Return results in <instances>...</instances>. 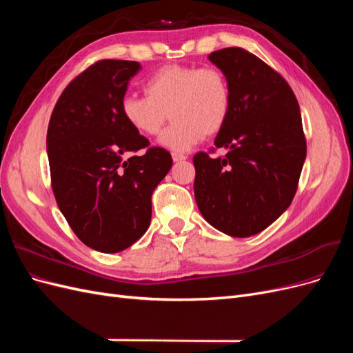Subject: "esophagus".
I'll return each instance as SVG.
<instances>
[{
    "mask_svg": "<svg viewBox=\"0 0 353 353\" xmlns=\"http://www.w3.org/2000/svg\"><path fill=\"white\" fill-rule=\"evenodd\" d=\"M187 156L184 154H178V153H172V160L174 162H183V160H185Z\"/></svg>",
    "mask_w": 353,
    "mask_h": 353,
    "instance_id": "34e87169",
    "label": "esophagus"
}]
</instances>
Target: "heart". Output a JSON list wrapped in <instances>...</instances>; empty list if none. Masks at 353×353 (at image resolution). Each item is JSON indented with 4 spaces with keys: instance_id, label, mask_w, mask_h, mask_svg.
Returning <instances> with one entry per match:
<instances>
[{
    "instance_id": "b5f03b06",
    "label": "heart",
    "mask_w": 353,
    "mask_h": 353,
    "mask_svg": "<svg viewBox=\"0 0 353 353\" xmlns=\"http://www.w3.org/2000/svg\"><path fill=\"white\" fill-rule=\"evenodd\" d=\"M144 92L145 97L125 95L122 117L137 134L154 137L170 116L174 122L159 145L176 153L191 150L205 135H216L231 113L230 83L216 68L163 66L145 81Z\"/></svg>"
}]
</instances>
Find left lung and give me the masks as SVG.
Listing matches in <instances>:
<instances>
[{
    "mask_svg": "<svg viewBox=\"0 0 353 353\" xmlns=\"http://www.w3.org/2000/svg\"><path fill=\"white\" fill-rule=\"evenodd\" d=\"M209 60L231 90V113L215 138L228 153L194 156V197L213 228L244 239L290 206L306 159L302 116L281 74L249 51L223 48Z\"/></svg>",
    "mask_w": 353,
    "mask_h": 353,
    "instance_id": "left-lung-1",
    "label": "left lung"
}]
</instances>
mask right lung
Masks as SVG:
<instances>
[{
    "mask_svg": "<svg viewBox=\"0 0 353 353\" xmlns=\"http://www.w3.org/2000/svg\"><path fill=\"white\" fill-rule=\"evenodd\" d=\"M140 69L137 61H97L63 91L48 125L59 209L78 239L101 253L122 252L144 236L153 191L172 166L165 148L137 155L148 140L122 117L121 101Z\"/></svg>",
    "mask_w": 353,
    "mask_h": 353,
    "instance_id": "obj_1",
    "label": "right lung"
}]
</instances>
